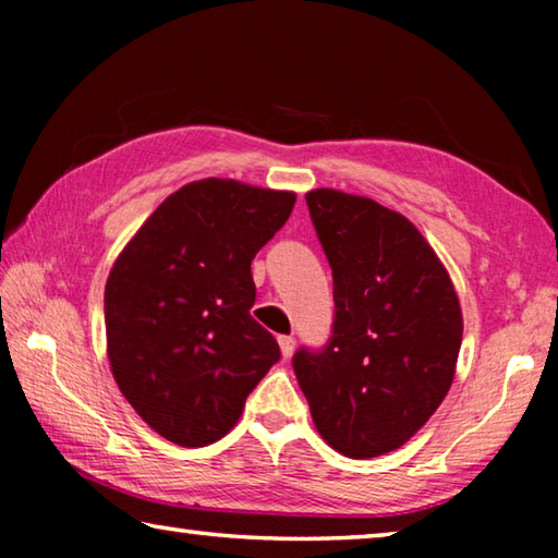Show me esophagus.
<instances>
[{
  "label": "esophagus",
  "mask_w": 558,
  "mask_h": 558,
  "mask_svg": "<svg viewBox=\"0 0 558 558\" xmlns=\"http://www.w3.org/2000/svg\"><path fill=\"white\" fill-rule=\"evenodd\" d=\"M278 344H280L282 359H290V356H292V352H295V337L282 335V337H278Z\"/></svg>",
  "instance_id": "34e87169"
}]
</instances>
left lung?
<instances>
[{"mask_svg":"<svg viewBox=\"0 0 558 558\" xmlns=\"http://www.w3.org/2000/svg\"><path fill=\"white\" fill-rule=\"evenodd\" d=\"M335 280L332 337L292 356L315 428L364 460L426 426L456 376L462 315L456 288L421 231L366 196L305 194Z\"/></svg>","mask_w":558,"mask_h":558,"instance_id":"left-lung-1","label":"left lung"}]
</instances>
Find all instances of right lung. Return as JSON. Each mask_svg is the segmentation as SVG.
<instances>
[{"mask_svg":"<svg viewBox=\"0 0 558 558\" xmlns=\"http://www.w3.org/2000/svg\"><path fill=\"white\" fill-rule=\"evenodd\" d=\"M295 206L292 192L202 179L157 206L106 282V337L120 391L184 448L229 433L280 359L251 317V260Z\"/></svg>","mask_w":558,"mask_h":558,"instance_id":"add662e5","label":"right lung"}]
</instances>
